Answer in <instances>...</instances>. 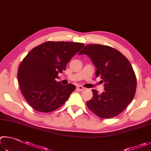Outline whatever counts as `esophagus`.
<instances>
[{
  "mask_svg": "<svg viewBox=\"0 0 151 151\" xmlns=\"http://www.w3.org/2000/svg\"><path fill=\"white\" fill-rule=\"evenodd\" d=\"M77 89H78V90H79V91H83V89H85V88H83V87H82V86H78L77 87Z\"/></svg>",
  "mask_w": 151,
  "mask_h": 151,
  "instance_id": "esophagus-1",
  "label": "esophagus"
}]
</instances>
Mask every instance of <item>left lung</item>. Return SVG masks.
I'll return each mask as SVG.
<instances>
[{
  "instance_id": "8db88e82",
  "label": "left lung",
  "mask_w": 151,
  "mask_h": 151,
  "mask_svg": "<svg viewBox=\"0 0 151 151\" xmlns=\"http://www.w3.org/2000/svg\"><path fill=\"white\" fill-rule=\"evenodd\" d=\"M86 54L96 66V76L104 83V91L93 89V97L87 106L99 117L109 119L123 111L132 101L136 92L137 80L132 65L126 57L113 47L89 44L79 55Z\"/></svg>"
}]
</instances>
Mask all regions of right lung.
<instances>
[{
  "label": "right lung",
  "instance_id": "right-lung-1",
  "mask_svg": "<svg viewBox=\"0 0 151 151\" xmlns=\"http://www.w3.org/2000/svg\"><path fill=\"white\" fill-rule=\"evenodd\" d=\"M83 46L78 42L48 41L34 47L24 58L18 70V84L34 109L48 113L65 104L76 86H63L55 78Z\"/></svg>",
  "mask_w": 151,
  "mask_h": 151
}]
</instances>
